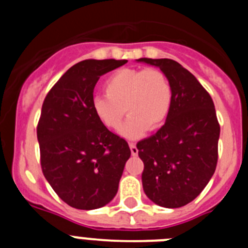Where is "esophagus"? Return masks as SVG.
<instances>
[{"instance_id":"34e87169","label":"esophagus","mask_w":248,"mask_h":248,"mask_svg":"<svg viewBox=\"0 0 248 248\" xmlns=\"http://www.w3.org/2000/svg\"><path fill=\"white\" fill-rule=\"evenodd\" d=\"M129 148H130V151H131V155H138V148H137V145H135L134 143H129Z\"/></svg>"}]
</instances>
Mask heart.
Masks as SVG:
<instances>
[{
    "label": "heart",
    "mask_w": 248,
    "mask_h": 248,
    "mask_svg": "<svg viewBox=\"0 0 248 248\" xmlns=\"http://www.w3.org/2000/svg\"><path fill=\"white\" fill-rule=\"evenodd\" d=\"M105 95L92 102L94 115L105 128L117 130L125 117L123 137L137 139L146 130L163 125L170 111L172 91L165 74L159 69L123 68L109 77Z\"/></svg>",
    "instance_id": "b5f03b06"
}]
</instances>
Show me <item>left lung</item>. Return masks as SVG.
<instances>
[{
	"mask_svg": "<svg viewBox=\"0 0 248 248\" xmlns=\"http://www.w3.org/2000/svg\"><path fill=\"white\" fill-rule=\"evenodd\" d=\"M159 67L172 91L166 122L137 144L143 160V189L156 205L176 209L205 189L217 165L220 124L210 94L187 69L172 59L140 58Z\"/></svg>",
	"mask_w": 248,
	"mask_h": 248,
	"instance_id": "left-lung-1",
	"label": "left lung"
}]
</instances>
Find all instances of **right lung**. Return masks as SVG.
I'll return each mask as SVG.
<instances>
[{"mask_svg":"<svg viewBox=\"0 0 248 248\" xmlns=\"http://www.w3.org/2000/svg\"><path fill=\"white\" fill-rule=\"evenodd\" d=\"M126 62L77 63L43 102L37 125L42 172L59 198L74 209L94 210L110 202L130 157L128 143L105 128L92 109L98 79Z\"/></svg>","mask_w":248,"mask_h":248,"instance_id":"right-lung-1","label":"right lung"}]
</instances>
